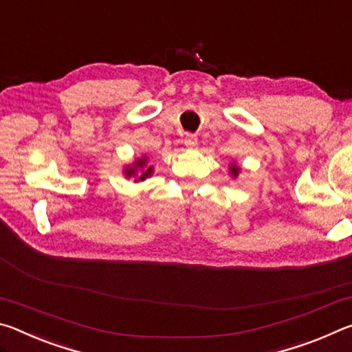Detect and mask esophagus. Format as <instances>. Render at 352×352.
I'll return each mask as SVG.
<instances>
[{
  "mask_svg": "<svg viewBox=\"0 0 352 352\" xmlns=\"http://www.w3.org/2000/svg\"><path fill=\"white\" fill-rule=\"evenodd\" d=\"M197 136L192 135V133H188L186 136H184V146L189 147V148H194L195 146H197Z\"/></svg>",
  "mask_w": 352,
  "mask_h": 352,
  "instance_id": "obj_1",
  "label": "esophagus"
}]
</instances>
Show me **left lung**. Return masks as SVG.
I'll use <instances>...</instances> for the list:
<instances>
[{
  "mask_svg": "<svg viewBox=\"0 0 352 352\" xmlns=\"http://www.w3.org/2000/svg\"><path fill=\"white\" fill-rule=\"evenodd\" d=\"M230 174L233 178H237L241 174V168L236 163H230Z\"/></svg>",
  "mask_w": 352,
  "mask_h": 352,
  "instance_id": "8db88e82",
  "label": "left lung"
}]
</instances>
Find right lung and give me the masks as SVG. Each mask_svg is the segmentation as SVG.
Here are the masks:
<instances>
[{
    "label": "right lung",
    "mask_w": 352,
    "mask_h": 352,
    "mask_svg": "<svg viewBox=\"0 0 352 352\" xmlns=\"http://www.w3.org/2000/svg\"><path fill=\"white\" fill-rule=\"evenodd\" d=\"M148 158L146 155H141L140 158H135V162L132 164H127L124 168L122 174L126 175V178L135 177V182H144L146 178L151 177L153 174V166H147Z\"/></svg>",
    "instance_id": "add662e5"
}]
</instances>
